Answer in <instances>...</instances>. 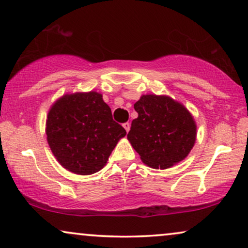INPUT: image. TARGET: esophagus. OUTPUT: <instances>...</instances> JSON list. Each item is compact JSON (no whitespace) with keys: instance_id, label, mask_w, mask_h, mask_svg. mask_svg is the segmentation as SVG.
<instances>
[{"instance_id":"1","label":"esophagus","mask_w":248,"mask_h":248,"mask_svg":"<svg viewBox=\"0 0 248 248\" xmlns=\"http://www.w3.org/2000/svg\"><path fill=\"white\" fill-rule=\"evenodd\" d=\"M123 127L125 128V131H126V132H128V131H130L131 124H130V123H128V122H127V123H124V124H123Z\"/></svg>"}]
</instances>
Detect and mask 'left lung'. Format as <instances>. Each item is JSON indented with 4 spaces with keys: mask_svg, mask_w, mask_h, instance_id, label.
<instances>
[{
    "mask_svg": "<svg viewBox=\"0 0 248 248\" xmlns=\"http://www.w3.org/2000/svg\"><path fill=\"white\" fill-rule=\"evenodd\" d=\"M134 109L139 116L132 121L127 139L145 165L167 169L187 157L196 125L182 104L168 96L143 94Z\"/></svg>",
    "mask_w": 248,
    "mask_h": 248,
    "instance_id": "obj_1",
    "label": "left lung"
}]
</instances>
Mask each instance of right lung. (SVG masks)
I'll return each instance as SVG.
<instances>
[{
	"label": "right lung",
	"instance_id": "obj_1",
	"mask_svg": "<svg viewBox=\"0 0 248 248\" xmlns=\"http://www.w3.org/2000/svg\"><path fill=\"white\" fill-rule=\"evenodd\" d=\"M46 135L57 161L69 171L91 175L107 164L124 127L113 120L103 96L96 91L64 94L50 107Z\"/></svg>",
	"mask_w": 248,
	"mask_h": 248
}]
</instances>
